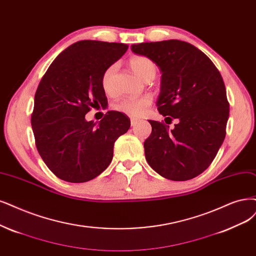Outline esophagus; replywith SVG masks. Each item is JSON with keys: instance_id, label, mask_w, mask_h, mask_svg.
<instances>
[{"instance_id": "34e87169", "label": "esophagus", "mask_w": 256, "mask_h": 256, "mask_svg": "<svg viewBox=\"0 0 256 256\" xmlns=\"http://www.w3.org/2000/svg\"><path fill=\"white\" fill-rule=\"evenodd\" d=\"M138 122H139V119H136V118L130 119V126H135Z\"/></svg>"}]
</instances>
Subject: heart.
<instances>
[{
    "label": "heart",
    "instance_id": "heart-1",
    "mask_svg": "<svg viewBox=\"0 0 256 256\" xmlns=\"http://www.w3.org/2000/svg\"><path fill=\"white\" fill-rule=\"evenodd\" d=\"M128 64L133 72L144 81L152 80L157 72V66L155 62L146 56H132ZM115 72L116 65H110L102 74L101 86L106 94H112V78ZM150 104H152V98L150 96L126 97L115 104V110L122 114H126L130 117L136 118L144 115Z\"/></svg>",
    "mask_w": 256,
    "mask_h": 256
}]
</instances>
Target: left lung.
Masks as SVG:
<instances>
[{"mask_svg":"<svg viewBox=\"0 0 256 256\" xmlns=\"http://www.w3.org/2000/svg\"><path fill=\"white\" fill-rule=\"evenodd\" d=\"M162 70L157 110L169 123L148 120L152 133L144 141L148 164L174 182L192 179L212 164L226 137L229 102L220 70L194 45L179 40L132 45Z\"/></svg>","mask_w":256,"mask_h":256,"instance_id":"1","label":"left lung"}]
</instances>
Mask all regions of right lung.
<instances>
[{
  "mask_svg": "<svg viewBox=\"0 0 256 256\" xmlns=\"http://www.w3.org/2000/svg\"><path fill=\"white\" fill-rule=\"evenodd\" d=\"M128 45L94 40L64 50L42 77L34 94L32 126L43 162L62 180L80 184L96 178L112 159L114 144L130 126L120 112L108 110L99 124L85 120L92 108H106L103 72Z\"/></svg>",
  "mask_w": 256,
  "mask_h": 256,
  "instance_id": "right-lung-1",
  "label": "right lung"
}]
</instances>
